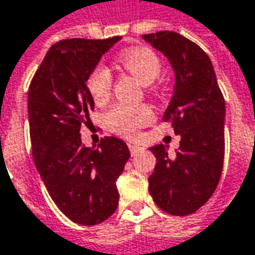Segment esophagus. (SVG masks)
<instances>
[{
  "instance_id": "esophagus-1",
  "label": "esophagus",
  "mask_w": 255,
  "mask_h": 255,
  "mask_svg": "<svg viewBox=\"0 0 255 255\" xmlns=\"http://www.w3.org/2000/svg\"><path fill=\"white\" fill-rule=\"evenodd\" d=\"M128 146H129V151H130V154L132 155H136L137 152L140 151V146L136 145V143H129Z\"/></svg>"
}]
</instances>
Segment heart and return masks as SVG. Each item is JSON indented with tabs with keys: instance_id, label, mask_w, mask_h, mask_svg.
<instances>
[{
	"instance_id": "heart-1",
	"label": "heart",
	"mask_w": 255,
	"mask_h": 255,
	"mask_svg": "<svg viewBox=\"0 0 255 255\" xmlns=\"http://www.w3.org/2000/svg\"><path fill=\"white\" fill-rule=\"evenodd\" d=\"M118 64L128 74L133 75L143 85H149L161 74V61L148 47H135L119 56ZM87 90L96 103L106 101L113 88V75L104 65H97L87 77ZM154 119V112L148 104H115L104 115L106 128L120 136L130 137L137 129L146 126Z\"/></svg>"
}]
</instances>
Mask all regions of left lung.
I'll return each instance as SVG.
<instances>
[{"instance_id": "obj_1", "label": "left lung", "mask_w": 255, "mask_h": 255, "mask_svg": "<svg viewBox=\"0 0 255 255\" xmlns=\"http://www.w3.org/2000/svg\"><path fill=\"white\" fill-rule=\"evenodd\" d=\"M162 52L175 72V87L164 120L170 122L180 148L170 158L165 145L151 148L156 158L149 193L161 210L186 216L215 193L225 156V100L206 52L175 31L142 36Z\"/></svg>"}]
</instances>
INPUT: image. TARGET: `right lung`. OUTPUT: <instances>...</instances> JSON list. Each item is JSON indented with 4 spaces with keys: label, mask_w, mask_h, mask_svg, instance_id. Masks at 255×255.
<instances>
[{
    "label": "right lung",
    "mask_w": 255,
    "mask_h": 255,
    "mask_svg": "<svg viewBox=\"0 0 255 255\" xmlns=\"http://www.w3.org/2000/svg\"><path fill=\"white\" fill-rule=\"evenodd\" d=\"M119 39H65L55 43L28 87L36 168L56 206L80 225H97L116 212V180L130 156L119 137L104 136L94 149L84 146L80 135L94 109L87 77Z\"/></svg>",
    "instance_id": "1"
}]
</instances>
